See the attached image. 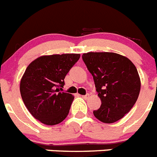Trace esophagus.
I'll return each mask as SVG.
<instances>
[{"label":"esophagus","mask_w":157,"mask_h":157,"mask_svg":"<svg viewBox=\"0 0 157 157\" xmlns=\"http://www.w3.org/2000/svg\"><path fill=\"white\" fill-rule=\"evenodd\" d=\"M82 97L84 99H87L88 98L90 97V95L89 94H86V95H82Z\"/></svg>","instance_id":"obj_1"}]
</instances>
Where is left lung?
<instances>
[{
  "label": "left lung",
  "instance_id": "obj_1",
  "mask_svg": "<svg viewBox=\"0 0 157 157\" xmlns=\"http://www.w3.org/2000/svg\"><path fill=\"white\" fill-rule=\"evenodd\" d=\"M82 59L92 75L101 107L94 117L110 124L122 118L138 98L140 79L130 59L113 52H88Z\"/></svg>",
  "mask_w": 157,
  "mask_h": 157
}]
</instances>
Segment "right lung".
<instances>
[{
	"mask_svg": "<svg viewBox=\"0 0 157 157\" xmlns=\"http://www.w3.org/2000/svg\"><path fill=\"white\" fill-rule=\"evenodd\" d=\"M80 54L42 56L25 70L20 83L23 101L36 119L48 125L62 122L69 113L74 96L59 92L70 69Z\"/></svg>",
	"mask_w": 157,
	"mask_h": 157,
	"instance_id": "1",
	"label": "right lung"
}]
</instances>
